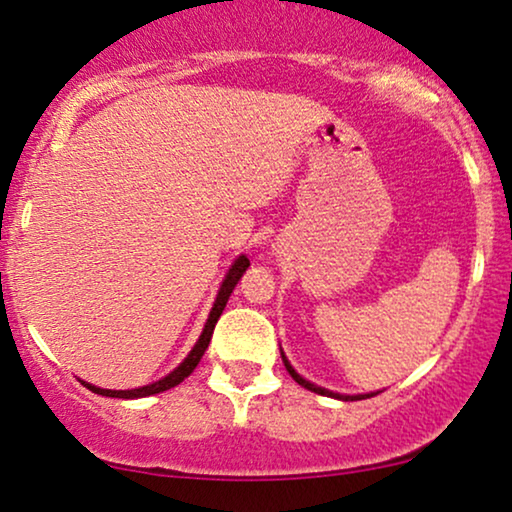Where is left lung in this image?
Segmentation results:
<instances>
[{
  "label": "left lung",
  "instance_id": "8db88e82",
  "mask_svg": "<svg viewBox=\"0 0 512 512\" xmlns=\"http://www.w3.org/2000/svg\"><path fill=\"white\" fill-rule=\"evenodd\" d=\"M279 352H282V347H279ZM282 361H284V366H286V370H289V375L293 377V380H296L300 387H305L307 391H314V394H321V396H331V398H340V401H363V398H370V396H375V394H380V391H370V394H354V396H349V394H338V391H331V389H324V387H319V384H314V382H310V380H305L303 375H298L296 373V368L291 366L289 363V359H286V354L282 352Z\"/></svg>",
  "mask_w": 512,
  "mask_h": 512
}]
</instances>
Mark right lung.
I'll list each match as a JSON object with an SVG mask.
<instances>
[{
    "instance_id": "add662e5",
    "label": "right lung",
    "mask_w": 512,
    "mask_h": 512,
    "mask_svg": "<svg viewBox=\"0 0 512 512\" xmlns=\"http://www.w3.org/2000/svg\"><path fill=\"white\" fill-rule=\"evenodd\" d=\"M247 268H249V258L244 256V254L237 256L235 261H233V265H230V268H228L226 277H223V282L219 286V293H216L214 305H212V310H209V317L205 321V328H202L198 342H195L193 349H191V352H188L186 359L181 361L179 366L172 370V373H167L165 377H160V380L153 382V384H144V387L125 389V391L123 389H100V387H95V384H88V382H83V387H88L90 391H93V394L109 396V398H144V396L160 394V391H167V389L177 387L179 382H184L186 377L193 373L195 366H198L200 359H202V354H205V349L209 347V340H212L216 321H219L223 307H226L228 298H230V293H233V289L237 286V282H240V277L244 275V272H247Z\"/></svg>"
}]
</instances>
